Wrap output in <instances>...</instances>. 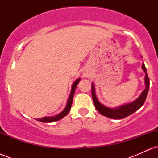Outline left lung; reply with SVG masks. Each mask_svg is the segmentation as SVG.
Listing matches in <instances>:
<instances>
[{
    "mask_svg": "<svg viewBox=\"0 0 158 158\" xmlns=\"http://www.w3.org/2000/svg\"><path fill=\"white\" fill-rule=\"evenodd\" d=\"M143 70L146 73V76H145V83H146V89H145L140 94V96L134 101L133 102L129 103V104L124 105L120 107H118L117 108H109L107 107L104 106L102 104L98 101L97 97L95 94V89H94V85L92 83L91 85V93H92V97H93L94 104L97 110L102 115L105 116V117H108L110 119H121L125 118V117H128V116L131 115L137 110L139 108L143 106L145 101H146V97H147V94L148 91V88H149V79L147 75V71H146V68L145 67L144 64L142 65Z\"/></svg>",
    "mask_w": 158,
    "mask_h": 158,
    "instance_id": "1",
    "label": "left lung"
}]
</instances>
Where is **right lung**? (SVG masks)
Listing matches in <instances>:
<instances>
[{
    "label": "right lung",
    "instance_id": "1",
    "mask_svg": "<svg viewBox=\"0 0 158 158\" xmlns=\"http://www.w3.org/2000/svg\"><path fill=\"white\" fill-rule=\"evenodd\" d=\"M80 81V79H78L77 80H76L73 82V85H72V89H71V93L70 94V97L68 98V103H67L66 108H64V110H63L61 113H60L58 115H56V117H43L41 119H38V121H40V122H43V123H50V122H55V121H58L59 119H62L63 117H65L69 113L70 111V108H71V106H72V102H73V94L74 92H75V89L77 88L78 83L79 81Z\"/></svg>",
    "mask_w": 158,
    "mask_h": 158
}]
</instances>
